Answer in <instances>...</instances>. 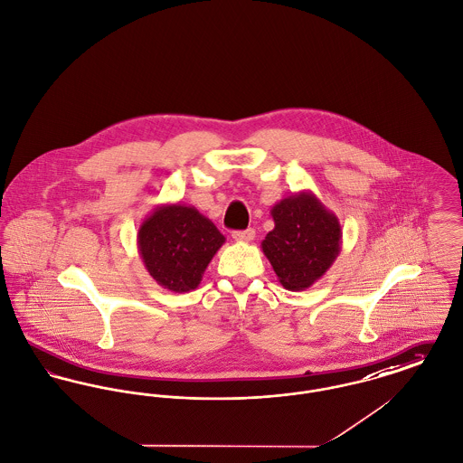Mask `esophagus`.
<instances>
[{
    "label": "esophagus",
    "instance_id": "34e87169",
    "mask_svg": "<svg viewBox=\"0 0 463 463\" xmlns=\"http://www.w3.org/2000/svg\"><path fill=\"white\" fill-rule=\"evenodd\" d=\"M232 237H233L237 242H250V241L254 239V230H252V228L239 230V232H233Z\"/></svg>",
    "mask_w": 463,
    "mask_h": 463
}]
</instances>
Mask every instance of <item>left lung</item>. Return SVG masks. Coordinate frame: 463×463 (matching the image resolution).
I'll return each mask as SVG.
<instances>
[{"label":"left lung","mask_w":463,"mask_h":463,"mask_svg":"<svg viewBox=\"0 0 463 463\" xmlns=\"http://www.w3.org/2000/svg\"><path fill=\"white\" fill-rule=\"evenodd\" d=\"M270 214L276 226L261 242L263 254L286 289H307L339 256V219L312 191L280 200Z\"/></svg>","instance_id":"1"}]
</instances>
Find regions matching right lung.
<instances>
[{
    "label": "right lung",
    "mask_w": 463,
    "mask_h": 463,
    "mask_svg": "<svg viewBox=\"0 0 463 463\" xmlns=\"http://www.w3.org/2000/svg\"><path fill=\"white\" fill-rule=\"evenodd\" d=\"M224 241L209 217L183 203L156 207L137 235L138 252L149 276L174 293L198 288Z\"/></svg>",
    "instance_id": "1"
}]
</instances>
